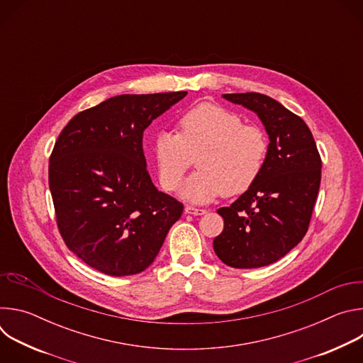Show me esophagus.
<instances>
[{
    "instance_id": "esophagus-1",
    "label": "esophagus",
    "mask_w": 363,
    "mask_h": 363,
    "mask_svg": "<svg viewBox=\"0 0 363 363\" xmlns=\"http://www.w3.org/2000/svg\"><path fill=\"white\" fill-rule=\"evenodd\" d=\"M185 213L191 214V216H203L206 211L201 210V208H195V206H191V205H186L185 206Z\"/></svg>"
}]
</instances>
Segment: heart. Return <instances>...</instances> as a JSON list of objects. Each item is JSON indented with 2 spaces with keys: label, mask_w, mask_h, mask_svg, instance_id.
I'll return each mask as SVG.
<instances>
[{
  "label": "heart",
  "mask_w": 363,
  "mask_h": 363,
  "mask_svg": "<svg viewBox=\"0 0 363 363\" xmlns=\"http://www.w3.org/2000/svg\"><path fill=\"white\" fill-rule=\"evenodd\" d=\"M179 135L160 130L152 139V157L160 184L175 191L198 157V172L181 186L179 196L192 203H206L224 194L245 192L260 177L269 142L257 126L242 125L240 115L214 103H199L185 112Z\"/></svg>",
  "instance_id": "heart-1"
}]
</instances>
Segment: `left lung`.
<instances>
[{"instance_id":"1","label":"left lung","mask_w":363,"mask_h":363,"mask_svg":"<svg viewBox=\"0 0 363 363\" xmlns=\"http://www.w3.org/2000/svg\"><path fill=\"white\" fill-rule=\"evenodd\" d=\"M223 97L254 112L270 143L260 177L217 211L224 230L213 245L230 267H264L293 250L307 231L320 186V155L304 121L273 97L262 93Z\"/></svg>"}]
</instances>
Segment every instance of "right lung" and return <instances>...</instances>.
Here are the masks:
<instances>
[{
	"mask_svg": "<svg viewBox=\"0 0 363 363\" xmlns=\"http://www.w3.org/2000/svg\"><path fill=\"white\" fill-rule=\"evenodd\" d=\"M186 91L119 94L76 115L50 157L48 185L67 247L109 276H132L158 255L184 205L153 185L145 129Z\"/></svg>",
	"mask_w": 363,
	"mask_h": 363,
	"instance_id": "add662e5",
	"label": "right lung"
}]
</instances>
